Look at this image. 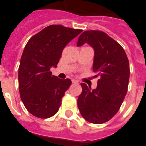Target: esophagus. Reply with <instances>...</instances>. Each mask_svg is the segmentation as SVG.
<instances>
[{
	"label": "esophagus",
	"instance_id": "34e87169",
	"mask_svg": "<svg viewBox=\"0 0 146 146\" xmlns=\"http://www.w3.org/2000/svg\"><path fill=\"white\" fill-rule=\"evenodd\" d=\"M72 83H75V84H78L79 83V82L77 80H72Z\"/></svg>",
	"mask_w": 146,
	"mask_h": 146
}]
</instances>
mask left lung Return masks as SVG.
Returning <instances> with one entry per match:
<instances>
[{
	"label": "left lung",
	"mask_w": 146,
	"mask_h": 146,
	"mask_svg": "<svg viewBox=\"0 0 146 146\" xmlns=\"http://www.w3.org/2000/svg\"><path fill=\"white\" fill-rule=\"evenodd\" d=\"M85 43L94 48L93 70L99 79L95 89L81 83L77 106L86 121L100 124L110 121L121 108L128 89L129 64L123 47L104 32L84 31L77 46Z\"/></svg>",
	"instance_id": "obj_1"
}]
</instances>
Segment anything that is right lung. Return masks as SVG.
Here are the masks:
<instances>
[{
  "instance_id": "add662e5",
  "label": "right lung",
  "mask_w": 146,
  "mask_h": 146,
  "mask_svg": "<svg viewBox=\"0 0 146 146\" xmlns=\"http://www.w3.org/2000/svg\"><path fill=\"white\" fill-rule=\"evenodd\" d=\"M82 31L51 25L28 40L20 59L18 81L22 101L34 116L48 118L58 111L72 81L52 75L50 68L57 66L66 45Z\"/></svg>"
}]
</instances>
